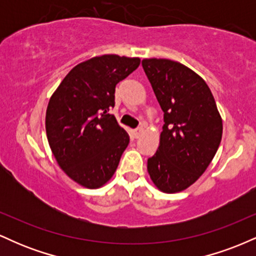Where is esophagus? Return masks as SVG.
<instances>
[{"instance_id":"esophagus-1","label":"esophagus","mask_w":256,"mask_h":256,"mask_svg":"<svg viewBox=\"0 0 256 256\" xmlns=\"http://www.w3.org/2000/svg\"><path fill=\"white\" fill-rule=\"evenodd\" d=\"M143 132H144V128H134V130H132V134H134V138H140V136H142Z\"/></svg>"}]
</instances>
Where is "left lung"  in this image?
<instances>
[{
	"mask_svg": "<svg viewBox=\"0 0 256 256\" xmlns=\"http://www.w3.org/2000/svg\"><path fill=\"white\" fill-rule=\"evenodd\" d=\"M142 66L165 122L146 168L160 192H183L212 162L222 136V116L208 85L189 67L168 58H144Z\"/></svg>",
	"mask_w": 256,
	"mask_h": 256,
	"instance_id": "obj_1",
	"label": "left lung"
}]
</instances>
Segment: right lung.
I'll return each instance as SVG.
<instances>
[{"label":"right lung","mask_w":256,"mask_h":256,"mask_svg":"<svg viewBox=\"0 0 256 256\" xmlns=\"http://www.w3.org/2000/svg\"><path fill=\"white\" fill-rule=\"evenodd\" d=\"M140 64V58L95 56L73 67L49 100L46 131L52 155L82 186H104L116 171L130 138L110 110L116 85Z\"/></svg>","instance_id":"obj_1"}]
</instances>
